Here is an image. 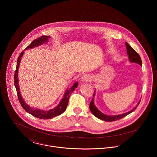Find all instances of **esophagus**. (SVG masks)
Here are the masks:
<instances>
[{
    "label": "esophagus",
    "instance_id": "34e87169",
    "mask_svg": "<svg viewBox=\"0 0 157 157\" xmlns=\"http://www.w3.org/2000/svg\"><path fill=\"white\" fill-rule=\"evenodd\" d=\"M81 80L82 82H90V75L88 74H85L82 76L81 77Z\"/></svg>",
    "mask_w": 157,
    "mask_h": 157
}]
</instances>
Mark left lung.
I'll use <instances>...</instances> for the list:
<instances>
[{
  "label": "left lung",
  "mask_w": 157,
  "mask_h": 157,
  "mask_svg": "<svg viewBox=\"0 0 157 157\" xmlns=\"http://www.w3.org/2000/svg\"><path fill=\"white\" fill-rule=\"evenodd\" d=\"M125 44L126 46L127 54L129 56V62H131V63H135L139 64L140 66L142 67V62H141V57L139 56V54L135 51L134 49L130 45L128 44V43L126 42ZM95 90H94V94H93V98H92V101L90 103V110L91 112L92 113V114L94 116H95L97 118H98L100 120H104L105 121H113L120 120V119L126 117V115L131 113V112H134L135 110L136 109V107L138 106V105H139L140 102V101L134 109H132V110H131L128 112H125V113L119 114V115H106V114L102 113L100 110H98V108L95 106V105L94 104V97H95Z\"/></svg>",
  "instance_id": "8db88e82"
}]
</instances>
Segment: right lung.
I'll use <instances>...</instances> for the list:
<instances>
[{
    "label": "right lung",
    "instance_id": "right-lung-1",
    "mask_svg": "<svg viewBox=\"0 0 157 157\" xmlns=\"http://www.w3.org/2000/svg\"><path fill=\"white\" fill-rule=\"evenodd\" d=\"M51 38L50 36H41L40 37H39L35 40H34L32 43L27 46L25 49H31L34 48V47H37L38 46L44 44L46 43L48 41V39ZM24 54V51H22L21 54L19 55L18 59H17V66H16V69L14 73V85L16 87V89L17 90V96L19 100L20 101V103L21 104L23 108L25 109V111L26 112H28L31 115H33L35 117L39 118L40 119H44V120H46V119H51L53 117H57L58 115H60L62 113L65 111L67 108L68 101H69V97L71 94V93L75 90V88H77L78 86V82H75L70 89L67 88L65 91V93L63 94V98H62L61 101H60L59 104L56 106L54 108L51 109L48 111H45V110H42L40 109H34L30 106H29L28 104L26 103L25 100H23L20 92V88H19V79H18V71H19V65L22 59L23 55Z\"/></svg>",
    "mask_w": 157,
    "mask_h": 157
}]
</instances>
